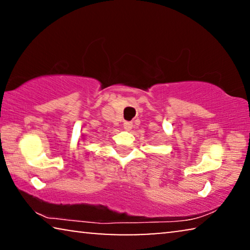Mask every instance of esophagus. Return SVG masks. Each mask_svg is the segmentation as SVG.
I'll use <instances>...</instances> for the list:
<instances>
[{
  "label": "esophagus",
  "instance_id": "esophagus-1",
  "mask_svg": "<svg viewBox=\"0 0 250 250\" xmlns=\"http://www.w3.org/2000/svg\"><path fill=\"white\" fill-rule=\"evenodd\" d=\"M132 126H133V124L131 121H125V124H124V128L125 129V130H131L132 129Z\"/></svg>",
  "mask_w": 250,
  "mask_h": 250
}]
</instances>
